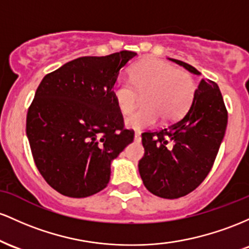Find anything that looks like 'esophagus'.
<instances>
[{
	"mask_svg": "<svg viewBox=\"0 0 249 249\" xmlns=\"http://www.w3.org/2000/svg\"><path fill=\"white\" fill-rule=\"evenodd\" d=\"M134 140H135L136 142L141 141V134H140L139 132H136L135 134H134Z\"/></svg>",
	"mask_w": 249,
	"mask_h": 249,
	"instance_id": "34e87169",
	"label": "esophagus"
}]
</instances>
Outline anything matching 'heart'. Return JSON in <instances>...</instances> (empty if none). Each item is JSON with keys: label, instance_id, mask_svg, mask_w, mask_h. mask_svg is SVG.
<instances>
[{"label": "heart", "instance_id": "1", "mask_svg": "<svg viewBox=\"0 0 249 249\" xmlns=\"http://www.w3.org/2000/svg\"><path fill=\"white\" fill-rule=\"evenodd\" d=\"M195 91L196 85L188 71L158 58L136 63L130 72V81L117 77L111 89L117 109L124 115L135 108L138 93L143 94V106L125 120L130 129L154 125L160 117L164 122L175 121L191 107Z\"/></svg>", "mask_w": 249, "mask_h": 249}]
</instances>
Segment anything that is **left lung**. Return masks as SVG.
I'll list each match as a JSON object with an SVG mask.
<instances>
[{"instance_id":"obj_1","label":"left lung","mask_w":249,"mask_h":249,"mask_svg":"<svg viewBox=\"0 0 249 249\" xmlns=\"http://www.w3.org/2000/svg\"><path fill=\"white\" fill-rule=\"evenodd\" d=\"M169 60L201 74L191 64ZM227 121L219 87L202 79L185 115L158 132L142 134L144 155L139 172L148 191L163 199H178L199 187L213 167Z\"/></svg>"}]
</instances>
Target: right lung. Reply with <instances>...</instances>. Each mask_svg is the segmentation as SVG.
<instances>
[{"label":"right lung","instance_id":"obj_1","mask_svg":"<svg viewBox=\"0 0 249 249\" xmlns=\"http://www.w3.org/2000/svg\"><path fill=\"white\" fill-rule=\"evenodd\" d=\"M136 53L83 56L49 72L27 114V136L38 172L69 197L106 188L110 163L134 140L114 101L119 72Z\"/></svg>","mask_w":249,"mask_h":249}]
</instances>
